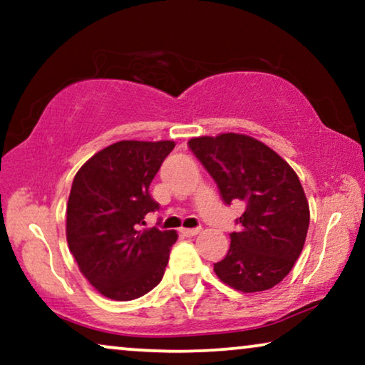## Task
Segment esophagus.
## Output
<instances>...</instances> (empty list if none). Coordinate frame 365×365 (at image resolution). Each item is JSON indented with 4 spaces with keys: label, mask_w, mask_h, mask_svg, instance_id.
<instances>
[{
    "label": "esophagus",
    "mask_w": 365,
    "mask_h": 365,
    "mask_svg": "<svg viewBox=\"0 0 365 365\" xmlns=\"http://www.w3.org/2000/svg\"><path fill=\"white\" fill-rule=\"evenodd\" d=\"M181 232L184 234V236L192 237V236H196V234L201 232V227H194V229H186V227H182V229H181Z\"/></svg>",
    "instance_id": "34e87169"
}]
</instances>
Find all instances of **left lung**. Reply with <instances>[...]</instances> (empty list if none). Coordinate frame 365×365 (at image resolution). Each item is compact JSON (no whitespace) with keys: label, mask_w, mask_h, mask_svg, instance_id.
<instances>
[{"label":"left lung","mask_w":365,"mask_h":365,"mask_svg":"<svg viewBox=\"0 0 365 365\" xmlns=\"http://www.w3.org/2000/svg\"><path fill=\"white\" fill-rule=\"evenodd\" d=\"M187 146L216 181L222 201H242L241 231L231 234L214 272L241 292L267 291L291 272L309 229V204L294 169L246 134L192 138Z\"/></svg>","instance_id":"obj_1"}]
</instances>
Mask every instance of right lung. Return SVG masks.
I'll return each mask as SVG.
<instances>
[{
    "instance_id": "obj_1",
    "label": "right lung",
    "mask_w": 365,
    "mask_h": 365,
    "mask_svg": "<svg viewBox=\"0 0 365 365\" xmlns=\"http://www.w3.org/2000/svg\"><path fill=\"white\" fill-rule=\"evenodd\" d=\"M174 141H119L101 149L74 176L66 239L79 271L99 294L133 301L161 282L176 231L143 229L159 209L149 184Z\"/></svg>"
}]
</instances>
